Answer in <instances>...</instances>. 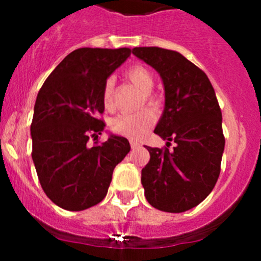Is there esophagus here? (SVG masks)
<instances>
[{"instance_id":"1","label":"esophagus","mask_w":261,"mask_h":261,"mask_svg":"<svg viewBox=\"0 0 261 261\" xmlns=\"http://www.w3.org/2000/svg\"><path fill=\"white\" fill-rule=\"evenodd\" d=\"M130 146H132V149H138V147H141V144L136 140H130Z\"/></svg>"}]
</instances>
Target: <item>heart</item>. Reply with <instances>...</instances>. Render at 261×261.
Listing matches in <instances>:
<instances>
[{
	"mask_svg": "<svg viewBox=\"0 0 261 261\" xmlns=\"http://www.w3.org/2000/svg\"><path fill=\"white\" fill-rule=\"evenodd\" d=\"M125 75L138 89L145 93L147 102L154 103L151 90L154 87V77L151 71L144 65H132L125 70ZM103 105L107 110L114 106V81L107 80L102 91ZM155 121V114L151 108H142L137 112H123L111 120L112 132L128 138H140L149 132Z\"/></svg>",
	"mask_w": 261,
	"mask_h": 261,
	"instance_id": "obj_1",
	"label": "heart"
}]
</instances>
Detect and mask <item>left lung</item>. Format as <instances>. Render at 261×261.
<instances>
[{
	"mask_svg": "<svg viewBox=\"0 0 261 261\" xmlns=\"http://www.w3.org/2000/svg\"><path fill=\"white\" fill-rule=\"evenodd\" d=\"M133 55L162 77L165 111L154 133L176 144L174 151L146 146L150 161L141 171L145 197L159 211H190L206 199L221 172L225 136L216 93L208 75L179 52L137 47Z\"/></svg>",
	"mask_w": 261,
	"mask_h": 261,
	"instance_id": "left-lung-1",
	"label": "left lung"
}]
</instances>
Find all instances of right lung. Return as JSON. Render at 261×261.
Listing matches in <instances>:
<instances>
[{"mask_svg": "<svg viewBox=\"0 0 261 261\" xmlns=\"http://www.w3.org/2000/svg\"><path fill=\"white\" fill-rule=\"evenodd\" d=\"M129 48H80L69 53L39 90L31 123L32 161L45 195L80 212L107 195L112 172L130 150L126 138L99 142L106 123L102 91ZM93 139L94 144L89 142Z\"/></svg>", "mask_w": 261, "mask_h": 261, "instance_id": "1", "label": "right lung"}]
</instances>
